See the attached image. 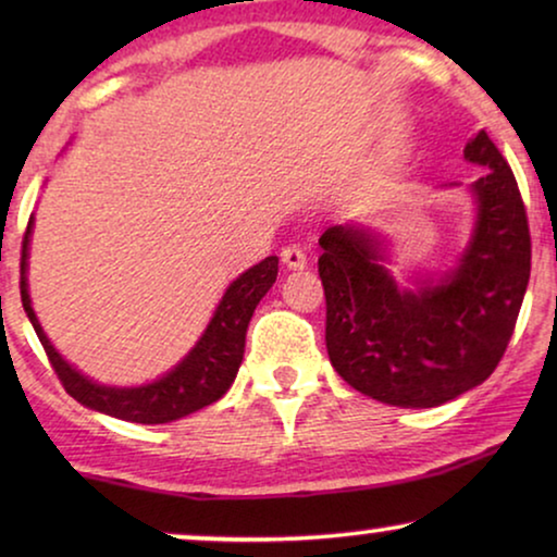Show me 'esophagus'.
I'll use <instances>...</instances> for the list:
<instances>
[{"mask_svg":"<svg viewBox=\"0 0 557 557\" xmlns=\"http://www.w3.org/2000/svg\"><path fill=\"white\" fill-rule=\"evenodd\" d=\"M281 261H284L288 269H304L307 265V253L299 246H286L284 250H281Z\"/></svg>","mask_w":557,"mask_h":557,"instance_id":"esophagus-1","label":"esophagus"}]
</instances>
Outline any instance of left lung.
Wrapping results in <instances>:
<instances>
[{
    "label": "left lung",
    "instance_id": "8db88e82",
    "mask_svg": "<svg viewBox=\"0 0 557 557\" xmlns=\"http://www.w3.org/2000/svg\"><path fill=\"white\" fill-rule=\"evenodd\" d=\"M463 157L476 223L459 265L418 292L398 288L372 233L332 225L319 238L326 352L347 385L387 406L433 408L482 385L512 337L530 281V225L517 180L490 134Z\"/></svg>",
    "mask_w": 557,
    "mask_h": 557
}]
</instances>
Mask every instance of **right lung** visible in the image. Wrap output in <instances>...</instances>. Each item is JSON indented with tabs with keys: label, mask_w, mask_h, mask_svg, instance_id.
I'll return each instance as SVG.
<instances>
[{
	"label": "right lung",
	"mask_w": 557,
	"mask_h": 557,
	"mask_svg": "<svg viewBox=\"0 0 557 557\" xmlns=\"http://www.w3.org/2000/svg\"><path fill=\"white\" fill-rule=\"evenodd\" d=\"M33 233V218H29L25 238H22V261H20V296L29 322H33L37 337H40L48 360L55 370L65 393L90 410L121 418L132 423H170L215 403L233 385L246 349L248 322L253 317L258 301L273 286L278 273V258L269 256L253 269H248L227 286L223 301L218 304L208 330L200 342L189 349L185 360L177 368L166 372L164 377L139 387H109L98 385L86 375H81L73 364H67L58 349L45 337L40 322H37L33 304L27 294V246Z\"/></svg>",
	"instance_id": "1"
}]
</instances>
